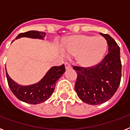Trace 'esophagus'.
I'll list each match as a JSON object with an SVG mask.
<instances>
[{"instance_id": "esophagus-1", "label": "esophagus", "mask_w": 130, "mask_h": 130, "mask_svg": "<svg viewBox=\"0 0 130 130\" xmlns=\"http://www.w3.org/2000/svg\"><path fill=\"white\" fill-rule=\"evenodd\" d=\"M65 69H66V70H68V69L71 68L70 64V63H69L68 62H65Z\"/></svg>"}]
</instances>
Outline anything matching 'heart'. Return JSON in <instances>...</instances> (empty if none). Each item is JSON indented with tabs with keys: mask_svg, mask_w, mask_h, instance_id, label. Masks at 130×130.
Masks as SVG:
<instances>
[{
	"mask_svg": "<svg viewBox=\"0 0 130 130\" xmlns=\"http://www.w3.org/2000/svg\"><path fill=\"white\" fill-rule=\"evenodd\" d=\"M108 47L102 37L79 35L68 37L64 49L70 55L76 56V62L84 68L96 65L103 59Z\"/></svg>",
	"mask_w": 130,
	"mask_h": 130,
	"instance_id": "obj_1",
	"label": "heart"
}]
</instances>
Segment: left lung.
I'll return each mask as SVG.
<instances>
[{
  "mask_svg": "<svg viewBox=\"0 0 130 130\" xmlns=\"http://www.w3.org/2000/svg\"><path fill=\"white\" fill-rule=\"evenodd\" d=\"M108 44V54L96 65L83 68L74 66L77 74L75 90L83 102L101 104L113 97L120 85L121 61L120 47L109 35L100 33Z\"/></svg>",
  "mask_w": 130,
  "mask_h": 130,
  "instance_id": "obj_1",
  "label": "left lung"
}]
</instances>
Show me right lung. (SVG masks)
<instances>
[{"instance_id":"add662e5","label":"right lung","mask_w":130,"mask_h":130,"mask_svg":"<svg viewBox=\"0 0 130 130\" xmlns=\"http://www.w3.org/2000/svg\"><path fill=\"white\" fill-rule=\"evenodd\" d=\"M21 37L43 39L45 37V32L30 30L20 33L15 40ZM65 71L64 64L60 66H54L48 71L40 82L28 86H21L17 84L9 76L7 71L6 76L10 90L19 100L31 104H37L45 102L51 96L54 91L56 82L64 74Z\"/></svg>"}]
</instances>
